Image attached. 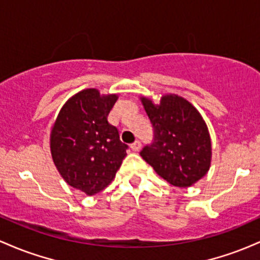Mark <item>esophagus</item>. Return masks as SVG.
Instances as JSON below:
<instances>
[{
  "instance_id": "obj_1",
  "label": "esophagus",
  "mask_w": 260,
  "mask_h": 260,
  "mask_svg": "<svg viewBox=\"0 0 260 260\" xmlns=\"http://www.w3.org/2000/svg\"><path fill=\"white\" fill-rule=\"evenodd\" d=\"M131 150L133 151H135V152H138V151H140V148H141V142L139 141V140H136L135 142H133V144H131Z\"/></svg>"
}]
</instances>
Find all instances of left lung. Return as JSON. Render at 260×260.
Returning <instances> with one entry per match:
<instances>
[{"label": "left lung", "mask_w": 260, "mask_h": 260, "mask_svg": "<svg viewBox=\"0 0 260 260\" xmlns=\"http://www.w3.org/2000/svg\"><path fill=\"white\" fill-rule=\"evenodd\" d=\"M153 141L140 152L156 173L179 188L201 179L211 162V139L203 116L184 98L167 94L158 106L142 97Z\"/></svg>", "instance_id": "1"}]
</instances>
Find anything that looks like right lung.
Returning a JSON list of instances; mask_svg holds the SVG:
<instances>
[{
  "instance_id": "1",
  "label": "right lung",
  "mask_w": 260,
  "mask_h": 260,
  "mask_svg": "<svg viewBox=\"0 0 260 260\" xmlns=\"http://www.w3.org/2000/svg\"><path fill=\"white\" fill-rule=\"evenodd\" d=\"M116 99L95 88L83 89L63 104L52 126V161L67 184L87 195L109 185L126 156L127 145L108 121Z\"/></svg>"
}]
</instances>
